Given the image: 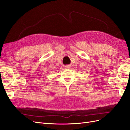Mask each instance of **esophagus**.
<instances>
[{"instance_id": "obj_1", "label": "esophagus", "mask_w": 130, "mask_h": 130, "mask_svg": "<svg viewBox=\"0 0 130 130\" xmlns=\"http://www.w3.org/2000/svg\"><path fill=\"white\" fill-rule=\"evenodd\" d=\"M65 67H66V68H67V69H68V68L70 67H69V66H67Z\"/></svg>"}]
</instances>
